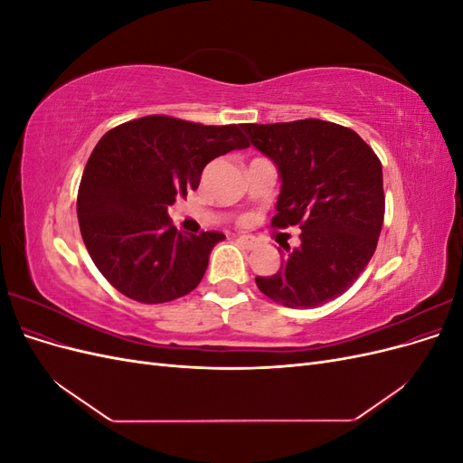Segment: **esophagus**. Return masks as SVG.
<instances>
[{"mask_svg":"<svg viewBox=\"0 0 463 463\" xmlns=\"http://www.w3.org/2000/svg\"><path fill=\"white\" fill-rule=\"evenodd\" d=\"M237 243H240L247 250L257 247V240H255V237H250V235H237Z\"/></svg>","mask_w":463,"mask_h":463,"instance_id":"34e87169","label":"esophagus"}]
</instances>
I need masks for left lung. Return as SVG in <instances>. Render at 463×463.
<instances>
[{
  "label": "left lung",
  "mask_w": 463,
  "mask_h": 463,
  "mask_svg": "<svg viewBox=\"0 0 463 463\" xmlns=\"http://www.w3.org/2000/svg\"><path fill=\"white\" fill-rule=\"evenodd\" d=\"M241 129L282 181L272 226L301 228V245L279 243V270L257 276L259 289L289 309L342 296L365 270L383 230L381 160L355 131L322 119Z\"/></svg>",
  "instance_id": "left-lung-1"
}]
</instances>
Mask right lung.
I'll return each instance as SVG.
<instances>
[{"instance_id": "obj_1", "label": "right lung", "mask_w": 463, "mask_h": 463, "mask_svg": "<svg viewBox=\"0 0 463 463\" xmlns=\"http://www.w3.org/2000/svg\"><path fill=\"white\" fill-rule=\"evenodd\" d=\"M241 125L146 116L108 131L82 174L77 216L96 269L123 296L165 303L203 279L218 232L181 233L167 206L197 189L204 165L247 148Z\"/></svg>"}]
</instances>
